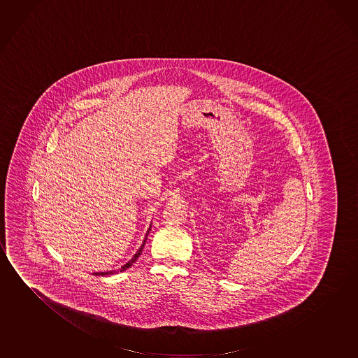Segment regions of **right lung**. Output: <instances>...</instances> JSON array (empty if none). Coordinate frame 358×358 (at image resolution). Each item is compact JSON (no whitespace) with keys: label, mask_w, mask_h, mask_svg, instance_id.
Segmentation results:
<instances>
[{"label":"right lung","mask_w":358,"mask_h":358,"mask_svg":"<svg viewBox=\"0 0 358 358\" xmlns=\"http://www.w3.org/2000/svg\"><path fill=\"white\" fill-rule=\"evenodd\" d=\"M150 229H151V227H150L149 231H148V233H146V237H145V239H143V245H141V247H140V249H138V253L135 254V255L132 257L131 260H129L127 264L122 265V266H121L120 271H124V270L127 269V268H130V266H131V265L134 264L135 262H136V259H138V257H140V254H141V252H143V245H145V243H146V239H148V234H149ZM113 273H114V271H105V273H95V274H93V275H110V274H113Z\"/></svg>","instance_id":"1"}]
</instances>
